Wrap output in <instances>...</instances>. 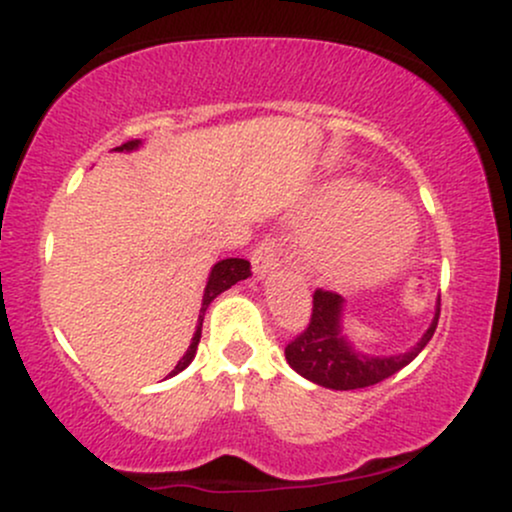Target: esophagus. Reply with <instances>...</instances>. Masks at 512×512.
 Segmentation results:
<instances>
[{"instance_id": "esophagus-1", "label": "esophagus", "mask_w": 512, "mask_h": 512, "mask_svg": "<svg viewBox=\"0 0 512 512\" xmlns=\"http://www.w3.org/2000/svg\"><path fill=\"white\" fill-rule=\"evenodd\" d=\"M281 262V238L276 233H269L252 252V272L257 276H264L272 269L279 267Z\"/></svg>"}]
</instances>
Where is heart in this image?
<instances>
[{
	"mask_svg": "<svg viewBox=\"0 0 512 512\" xmlns=\"http://www.w3.org/2000/svg\"><path fill=\"white\" fill-rule=\"evenodd\" d=\"M320 219L327 233L317 245L325 267L342 274H380L397 267L414 243V214L390 195L346 182L325 197Z\"/></svg>",
	"mask_w": 512,
	"mask_h": 512,
	"instance_id": "1",
	"label": "heart"
}]
</instances>
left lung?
Segmentation results:
<instances>
[{
	"label": "left lung",
	"mask_w": 512,
	"mask_h": 512,
	"mask_svg": "<svg viewBox=\"0 0 512 512\" xmlns=\"http://www.w3.org/2000/svg\"><path fill=\"white\" fill-rule=\"evenodd\" d=\"M438 315L440 310L433 317L424 337H421V342L407 354L390 358L363 356L351 349L339 334L342 296L334 291L315 289L313 313H310L308 327L286 344L284 354L296 373H301L303 378L313 380L317 385L330 387V390H358V387L378 385L421 354V349L431 342L433 332H436Z\"/></svg>",
	"instance_id": "left-lung-1"
}]
</instances>
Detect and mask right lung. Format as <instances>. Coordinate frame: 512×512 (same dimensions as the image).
<instances>
[{
    "mask_svg": "<svg viewBox=\"0 0 512 512\" xmlns=\"http://www.w3.org/2000/svg\"><path fill=\"white\" fill-rule=\"evenodd\" d=\"M139 146V139H129V142L115 146V151H132ZM252 272H250V262L248 260H240V257H231V260H221L219 264H214V269H211L209 274V281H207V289H204V298H202V310H199V325L195 330V337H192V344L190 349L185 351V356L180 358L178 366L173 368V373H180V370H185L187 366L192 363V358L197 354V344H199V337H202V320H204V313H207L209 303L214 301L219 293H223L226 289H231L233 284H238L240 279H248Z\"/></svg>",
    "mask_w": 512,
    "mask_h": 512,
    "instance_id": "obj_1",
    "label": "right lung"
}]
</instances>
